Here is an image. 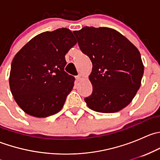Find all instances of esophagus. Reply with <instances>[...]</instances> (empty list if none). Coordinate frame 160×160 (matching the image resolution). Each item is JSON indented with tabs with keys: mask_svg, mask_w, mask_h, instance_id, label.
Instances as JSON below:
<instances>
[{
	"mask_svg": "<svg viewBox=\"0 0 160 160\" xmlns=\"http://www.w3.org/2000/svg\"><path fill=\"white\" fill-rule=\"evenodd\" d=\"M83 78H84V76H83V74H79L78 76H77V77H76V80L79 82V81H80L81 80H83Z\"/></svg>",
	"mask_w": 160,
	"mask_h": 160,
	"instance_id": "esophagus-1",
	"label": "esophagus"
}]
</instances>
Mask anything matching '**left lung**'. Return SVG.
Masks as SVG:
<instances>
[{"label": "left lung", "instance_id": "left-lung-1", "mask_svg": "<svg viewBox=\"0 0 160 160\" xmlns=\"http://www.w3.org/2000/svg\"><path fill=\"white\" fill-rule=\"evenodd\" d=\"M79 46L92 62V94L84 99L91 110L114 113L130 104L141 86L144 66L138 49L118 31L83 27L74 31Z\"/></svg>", "mask_w": 160, "mask_h": 160}]
</instances>
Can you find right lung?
<instances>
[{
	"mask_svg": "<svg viewBox=\"0 0 160 160\" xmlns=\"http://www.w3.org/2000/svg\"><path fill=\"white\" fill-rule=\"evenodd\" d=\"M77 44L70 29L38 34L14 56L9 76L11 92L26 114L46 118L59 112L74 86L64 71L65 56Z\"/></svg>",
	"mask_w": 160,
	"mask_h": 160,
	"instance_id": "add662e5",
	"label": "right lung"
}]
</instances>
